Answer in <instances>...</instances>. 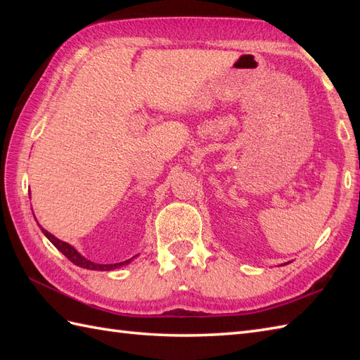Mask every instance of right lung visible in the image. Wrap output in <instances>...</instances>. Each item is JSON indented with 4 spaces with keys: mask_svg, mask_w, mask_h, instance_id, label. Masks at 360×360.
Segmentation results:
<instances>
[{
    "mask_svg": "<svg viewBox=\"0 0 360 360\" xmlns=\"http://www.w3.org/2000/svg\"><path fill=\"white\" fill-rule=\"evenodd\" d=\"M40 229H41V232L46 235V238H48L53 246H56L60 252H62V254L70 259V262H72L74 264H77V266H80V267H83V269H89V271H112V269H117V267H120V266H124V264H128L129 262H131V259L134 258H129V259H127V262H122V263H112V264H98V263H94V262H91V259H88V258H85L83 255H80L77 250H75L71 244H68V243H65V241H62V240H58V238H56V236H53L52 233H49L48 231H46V229H43L41 226H40Z\"/></svg>",
    "mask_w": 360,
    "mask_h": 360,
    "instance_id": "right-lung-1",
    "label": "right lung"
}]
</instances>
